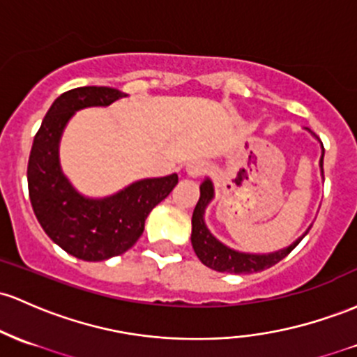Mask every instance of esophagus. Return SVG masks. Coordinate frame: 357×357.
I'll return each mask as SVG.
<instances>
[{
    "label": "esophagus",
    "instance_id": "obj_1",
    "mask_svg": "<svg viewBox=\"0 0 357 357\" xmlns=\"http://www.w3.org/2000/svg\"><path fill=\"white\" fill-rule=\"evenodd\" d=\"M206 171H208V164L205 160H193L186 166L188 176H191V178H198V176L205 174Z\"/></svg>",
    "mask_w": 357,
    "mask_h": 357
}]
</instances>
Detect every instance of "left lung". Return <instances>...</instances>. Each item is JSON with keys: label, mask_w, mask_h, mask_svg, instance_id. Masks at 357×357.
Wrapping results in <instances>:
<instances>
[{"label": "left lung", "mask_w": 357, "mask_h": 357, "mask_svg": "<svg viewBox=\"0 0 357 357\" xmlns=\"http://www.w3.org/2000/svg\"><path fill=\"white\" fill-rule=\"evenodd\" d=\"M308 130V128H307ZM310 132V130H308ZM315 137L317 135L310 132ZM320 142V140H319ZM322 146V142H320ZM320 171L324 176V146H322V158H320ZM215 197L213 191V183L210 178H206L205 181L199 185V199L195 206L193 218H191V245H193L195 254L198 256V259L205 266H208L210 269H215L218 273H232V274H249V273H259L264 269L271 268V266L278 264L281 259L288 256L296 245L300 244V241L308 234L310 227L305 230V234L301 237L296 238L293 244H289L288 248L274 250V252L268 254H254V252H242V250L232 249L229 245H225L223 242L218 241L213 234L210 232L208 227L205 223V210L210 205V202Z\"/></svg>", "instance_id": "left-lung-1"}]
</instances>
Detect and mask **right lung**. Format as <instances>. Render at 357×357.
<instances>
[{
    "instance_id": "right-lung-1",
    "label": "right lung",
    "mask_w": 357,
    "mask_h": 357,
    "mask_svg": "<svg viewBox=\"0 0 357 357\" xmlns=\"http://www.w3.org/2000/svg\"><path fill=\"white\" fill-rule=\"evenodd\" d=\"M125 93L107 86H83L62 93L47 112L30 151L29 195L38 223L61 249L83 261H107L127 252L144 232L158 203L178 185V174L147 178L119 193L89 198L62 172L59 144L77 109L108 107Z\"/></svg>"
}]
</instances>
